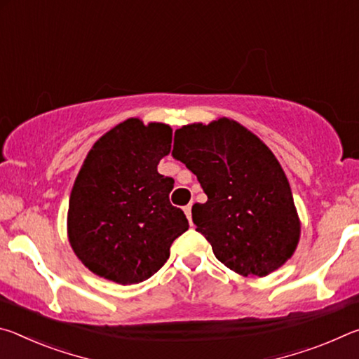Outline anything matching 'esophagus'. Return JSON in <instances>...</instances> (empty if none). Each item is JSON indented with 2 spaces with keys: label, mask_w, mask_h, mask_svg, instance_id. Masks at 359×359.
<instances>
[{
  "label": "esophagus",
  "mask_w": 359,
  "mask_h": 359,
  "mask_svg": "<svg viewBox=\"0 0 359 359\" xmlns=\"http://www.w3.org/2000/svg\"><path fill=\"white\" fill-rule=\"evenodd\" d=\"M184 212H185V215L188 218V222H191V204H187L184 208Z\"/></svg>",
  "instance_id": "34e87169"
}]
</instances>
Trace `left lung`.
<instances>
[{"instance_id": "left-lung-1", "label": "left lung", "mask_w": 359, "mask_h": 359, "mask_svg": "<svg viewBox=\"0 0 359 359\" xmlns=\"http://www.w3.org/2000/svg\"><path fill=\"white\" fill-rule=\"evenodd\" d=\"M172 156L208 194L191 217L218 261L245 277H263L293 255L301 224L288 179L253 133L229 118L182 126Z\"/></svg>"}]
</instances>
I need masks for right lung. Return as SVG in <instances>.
I'll return each mask as SVG.
<instances>
[{
    "mask_svg": "<svg viewBox=\"0 0 359 359\" xmlns=\"http://www.w3.org/2000/svg\"><path fill=\"white\" fill-rule=\"evenodd\" d=\"M171 141V126L128 118L88 151L71 191L68 236L93 274L120 285L147 280L188 229L169 203L174 179L156 169Z\"/></svg>",
    "mask_w": 359,
    "mask_h": 359,
    "instance_id": "1",
    "label": "right lung"
}]
</instances>
